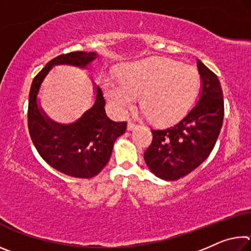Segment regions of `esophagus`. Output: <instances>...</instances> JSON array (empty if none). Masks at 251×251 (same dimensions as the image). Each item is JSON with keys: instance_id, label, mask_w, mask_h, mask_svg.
I'll use <instances>...</instances> for the list:
<instances>
[{"instance_id": "34e87169", "label": "esophagus", "mask_w": 251, "mask_h": 251, "mask_svg": "<svg viewBox=\"0 0 251 251\" xmlns=\"http://www.w3.org/2000/svg\"><path fill=\"white\" fill-rule=\"evenodd\" d=\"M138 126V124H136V123H133V122H128V124H127V128H128L129 130L136 128V127Z\"/></svg>"}]
</instances>
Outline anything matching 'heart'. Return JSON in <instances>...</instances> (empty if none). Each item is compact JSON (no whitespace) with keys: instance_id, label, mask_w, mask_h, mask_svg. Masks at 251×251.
I'll return each mask as SVG.
<instances>
[{"instance_id":"obj_1","label":"heart","mask_w":251,"mask_h":251,"mask_svg":"<svg viewBox=\"0 0 251 251\" xmlns=\"http://www.w3.org/2000/svg\"><path fill=\"white\" fill-rule=\"evenodd\" d=\"M199 87L201 75L195 67L158 57L129 63L120 74V82H103L106 99L118 113H128L139 97L148 117L163 124L185 115Z\"/></svg>"}]
</instances>
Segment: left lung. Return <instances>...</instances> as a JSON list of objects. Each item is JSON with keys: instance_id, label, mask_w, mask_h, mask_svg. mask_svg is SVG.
Returning <instances> with one entry per match:
<instances>
[{"instance_id": "obj_1", "label": "left lung", "mask_w": 251, "mask_h": 251, "mask_svg": "<svg viewBox=\"0 0 251 251\" xmlns=\"http://www.w3.org/2000/svg\"><path fill=\"white\" fill-rule=\"evenodd\" d=\"M201 93L195 107L181 121L165 128L151 129L152 141L144 152L148 168L165 180L188 175L205 160L223 126L224 99L219 79L197 59Z\"/></svg>"}]
</instances>
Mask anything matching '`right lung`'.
<instances>
[{
	"label": "right lung",
	"mask_w": 251,
	"mask_h": 251,
	"mask_svg": "<svg viewBox=\"0 0 251 251\" xmlns=\"http://www.w3.org/2000/svg\"><path fill=\"white\" fill-rule=\"evenodd\" d=\"M97 57L94 52H71L50 61L35 77L28 95L27 125L31 139L50 166L76 178L96 176L112 155L116 138L125 133L126 122L109 120L105 112V100L96 87L94 105L75 123L58 124L45 115L37 105L41 84L54 65H74L85 69Z\"/></svg>",
	"instance_id": "1"
}]
</instances>
